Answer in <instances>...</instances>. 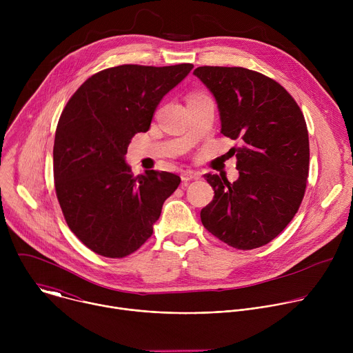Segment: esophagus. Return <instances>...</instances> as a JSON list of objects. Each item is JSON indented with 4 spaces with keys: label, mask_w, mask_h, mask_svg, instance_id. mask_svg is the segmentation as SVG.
Segmentation results:
<instances>
[{
    "label": "esophagus",
    "mask_w": 353,
    "mask_h": 353,
    "mask_svg": "<svg viewBox=\"0 0 353 353\" xmlns=\"http://www.w3.org/2000/svg\"><path fill=\"white\" fill-rule=\"evenodd\" d=\"M180 177H181V180L183 181H190V180H196V179H199V173H196V172H192V170H183L181 173H180Z\"/></svg>",
    "instance_id": "34e87169"
}]
</instances>
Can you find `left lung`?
<instances>
[{"instance_id":"left-lung-1","label":"left lung","mask_w":353,"mask_h":353,"mask_svg":"<svg viewBox=\"0 0 353 353\" xmlns=\"http://www.w3.org/2000/svg\"><path fill=\"white\" fill-rule=\"evenodd\" d=\"M194 75L216 99L221 132L240 146L239 179L230 183L205 174L214 199L201 222L216 239L237 250L274 240L303 201L309 176V132L303 113L276 81L241 67H198Z\"/></svg>"}]
</instances>
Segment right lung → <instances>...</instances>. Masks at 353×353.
I'll return each instance as SVG.
<instances>
[{"label":"right lung","mask_w":353,"mask_h":353,"mask_svg":"<svg viewBox=\"0 0 353 353\" xmlns=\"http://www.w3.org/2000/svg\"><path fill=\"white\" fill-rule=\"evenodd\" d=\"M124 64L88 78L65 105L56 130L54 187L71 232L93 253L123 259L154 233L163 203L180 184L168 172L134 176L131 138L146 132L162 97L192 70Z\"/></svg>","instance_id":"right-lung-1"}]
</instances>
